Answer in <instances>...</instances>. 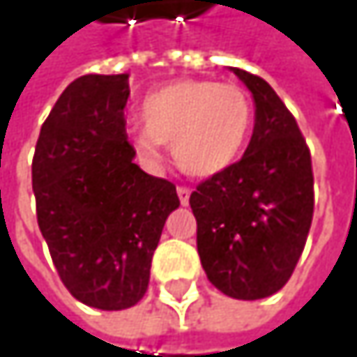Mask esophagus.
Listing matches in <instances>:
<instances>
[{
	"label": "esophagus",
	"mask_w": 357,
	"mask_h": 357,
	"mask_svg": "<svg viewBox=\"0 0 357 357\" xmlns=\"http://www.w3.org/2000/svg\"><path fill=\"white\" fill-rule=\"evenodd\" d=\"M190 194H192V190H190V188H185V185H179L178 188L179 202H181L183 206H188V202H190Z\"/></svg>",
	"instance_id": "34e87169"
}]
</instances>
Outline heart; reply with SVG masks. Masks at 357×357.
<instances>
[{
	"instance_id": "obj_1",
	"label": "heart",
	"mask_w": 357,
	"mask_h": 357,
	"mask_svg": "<svg viewBox=\"0 0 357 357\" xmlns=\"http://www.w3.org/2000/svg\"><path fill=\"white\" fill-rule=\"evenodd\" d=\"M140 123L132 140L140 159L159 163L163 144H172L185 174L213 178L240 157L252 126V103L238 84L188 78L149 93Z\"/></svg>"
}]
</instances>
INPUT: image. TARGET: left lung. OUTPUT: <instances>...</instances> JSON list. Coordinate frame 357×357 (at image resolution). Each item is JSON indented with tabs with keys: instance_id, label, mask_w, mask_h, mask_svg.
Instances as JSON below:
<instances>
[{
	"instance_id": "left-lung-1",
	"label": "left lung",
	"mask_w": 357,
	"mask_h": 357,
	"mask_svg": "<svg viewBox=\"0 0 357 357\" xmlns=\"http://www.w3.org/2000/svg\"><path fill=\"white\" fill-rule=\"evenodd\" d=\"M231 72L254 97V132L244 157L190 196L196 246L208 281L229 298L260 300L291 277L310 231L314 176L296 117L266 80Z\"/></svg>"
}]
</instances>
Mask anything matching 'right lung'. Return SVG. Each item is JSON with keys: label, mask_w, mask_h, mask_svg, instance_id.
<instances>
[{"label": "right lung", "mask_w": 357, "mask_h": 357, "mask_svg": "<svg viewBox=\"0 0 357 357\" xmlns=\"http://www.w3.org/2000/svg\"><path fill=\"white\" fill-rule=\"evenodd\" d=\"M128 97V74L76 78L40 126L33 157L36 221L59 279L99 310L142 300L163 225L179 206L172 181L134 163Z\"/></svg>", "instance_id": "right-lung-1"}]
</instances>
